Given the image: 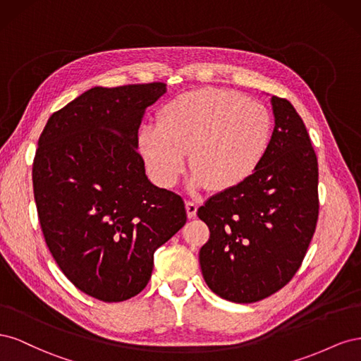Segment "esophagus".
Wrapping results in <instances>:
<instances>
[{
    "instance_id": "obj_1",
    "label": "esophagus",
    "mask_w": 361,
    "mask_h": 361,
    "mask_svg": "<svg viewBox=\"0 0 361 361\" xmlns=\"http://www.w3.org/2000/svg\"><path fill=\"white\" fill-rule=\"evenodd\" d=\"M185 207H187V214L190 218H194L195 215H197V204H195L194 202H187L185 203Z\"/></svg>"
}]
</instances>
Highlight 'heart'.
I'll list each match as a JSON object with an SVG mask.
<instances>
[{
  "mask_svg": "<svg viewBox=\"0 0 361 361\" xmlns=\"http://www.w3.org/2000/svg\"><path fill=\"white\" fill-rule=\"evenodd\" d=\"M157 122L138 130L137 150L162 188L179 180L190 152L191 190H233L257 171L272 138V117L264 104L211 87L173 97Z\"/></svg>",
  "mask_w": 361,
  "mask_h": 361,
  "instance_id": "heart-1",
  "label": "heart"
}]
</instances>
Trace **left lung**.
<instances>
[{
    "mask_svg": "<svg viewBox=\"0 0 361 361\" xmlns=\"http://www.w3.org/2000/svg\"><path fill=\"white\" fill-rule=\"evenodd\" d=\"M274 130L257 171L199 207L209 227L200 248L209 289L232 302L264 300L298 271L318 221V159L292 104L271 97Z\"/></svg>",
    "mask_w": 361,
    "mask_h": 361,
    "instance_id": "1",
    "label": "left lung"
}]
</instances>
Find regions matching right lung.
I'll return each instance as SVG.
<instances>
[{
	"label": "right lung",
	"mask_w": 361,
	"mask_h": 361,
	"mask_svg": "<svg viewBox=\"0 0 361 361\" xmlns=\"http://www.w3.org/2000/svg\"><path fill=\"white\" fill-rule=\"evenodd\" d=\"M164 82L93 87L54 113L39 138L32 188L43 236L73 285L118 302L146 288L154 253L187 223L180 195L146 176L137 134Z\"/></svg>",
	"instance_id": "obj_1"
}]
</instances>
